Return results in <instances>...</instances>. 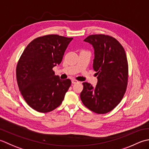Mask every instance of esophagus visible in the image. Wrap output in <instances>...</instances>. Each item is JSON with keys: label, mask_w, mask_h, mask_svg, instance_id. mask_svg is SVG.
<instances>
[{"label": "esophagus", "mask_w": 149, "mask_h": 149, "mask_svg": "<svg viewBox=\"0 0 149 149\" xmlns=\"http://www.w3.org/2000/svg\"><path fill=\"white\" fill-rule=\"evenodd\" d=\"M71 81H72V84H77V83L78 82V81L77 80H74V79H73V80H72Z\"/></svg>", "instance_id": "esophagus-1"}]
</instances>
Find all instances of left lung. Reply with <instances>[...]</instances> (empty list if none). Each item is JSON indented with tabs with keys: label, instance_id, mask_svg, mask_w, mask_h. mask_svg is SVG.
Masks as SVG:
<instances>
[{
	"label": "left lung",
	"instance_id": "8db88e82",
	"mask_svg": "<svg viewBox=\"0 0 149 149\" xmlns=\"http://www.w3.org/2000/svg\"><path fill=\"white\" fill-rule=\"evenodd\" d=\"M95 50L93 69L98 82L93 87L84 82L80 98L84 105L97 114L113 110L122 100L128 81L125 51L116 39L109 35H92L84 40Z\"/></svg>",
	"mask_w": 149,
	"mask_h": 149
}]
</instances>
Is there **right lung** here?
<instances>
[{"instance_id":"1","label":"right lung","mask_w":149,"mask_h":149,"mask_svg":"<svg viewBox=\"0 0 149 149\" xmlns=\"http://www.w3.org/2000/svg\"><path fill=\"white\" fill-rule=\"evenodd\" d=\"M72 38L58 35L40 36L30 42L21 55L16 69L18 86L34 110L48 113L62 104L71 81L60 79L53 68L61 63Z\"/></svg>"}]
</instances>
